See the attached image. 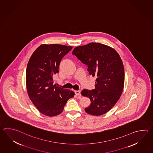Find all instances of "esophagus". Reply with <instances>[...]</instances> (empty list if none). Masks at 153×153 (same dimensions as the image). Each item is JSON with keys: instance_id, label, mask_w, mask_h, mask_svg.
<instances>
[{"instance_id": "obj_1", "label": "esophagus", "mask_w": 153, "mask_h": 153, "mask_svg": "<svg viewBox=\"0 0 153 153\" xmlns=\"http://www.w3.org/2000/svg\"><path fill=\"white\" fill-rule=\"evenodd\" d=\"M75 94L76 95H81V91H74Z\"/></svg>"}]
</instances>
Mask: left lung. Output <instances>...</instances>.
Instances as JSON below:
<instances>
[{
    "mask_svg": "<svg viewBox=\"0 0 153 153\" xmlns=\"http://www.w3.org/2000/svg\"><path fill=\"white\" fill-rule=\"evenodd\" d=\"M72 54L88 66L89 75L97 78L95 89L82 91V95L91 102L84 110L89 114L102 115L115 105L123 93L125 73L122 59L114 48L95 42L75 47Z\"/></svg>",
    "mask_w": 153,
    "mask_h": 153,
    "instance_id": "1",
    "label": "left lung"
}]
</instances>
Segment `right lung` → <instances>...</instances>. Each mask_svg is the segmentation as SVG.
<instances>
[{
	"mask_svg": "<svg viewBox=\"0 0 153 153\" xmlns=\"http://www.w3.org/2000/svg\"><path fill=\"white\" fill-rule=\"evenodd\" d=\"M72 46L43 44L31 55L26 70L28 96L40 112L48 117L59 115L75 93L53 84V76L59 72L60 62Z\"/></svg>",
	"mask_w": 153,
	"mask_h": 153,
	"instance_id": "obj_1",
	"label": "right lung"
}]
</instances>
